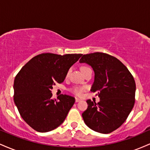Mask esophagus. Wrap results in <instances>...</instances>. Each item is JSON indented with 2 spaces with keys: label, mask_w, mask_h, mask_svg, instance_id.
<instances>
[{
  "label": "esophagus",
  "mask_w": 150,
  "mask_h": 150,
  "mask_svg": "<svg viewBox=\"0 0 150 150\" xmlns=\"http://www.w3.org/2000/svg\"><path fill=\"white\" fill-rule=\"evenodd\" d=\"M80 101V99H78V98H75V102L77 103V102H79Z\"/></svg>",
  "instance_id": "34e87169"
}]
</instances>
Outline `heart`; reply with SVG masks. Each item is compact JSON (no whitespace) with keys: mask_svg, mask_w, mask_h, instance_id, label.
<instances>
[{"mask_svg":"<svg viewBox=\"0 0 150 150\" xmlns=\"http://www.w3.org/2000/svg\"><path fill=\"white\" fill-rule=\"evenodd\" d=\"M86 68H87V67L82 66L81 67V70L85 69ZM83 90H84L83 88L81 87H74L71 89V92H73V94H76V95H81V94H82V92H83Z\"/></svg>","mask_w":150,"mask_h":150,"instance_id":"1","label":"heart"}]
</instances>
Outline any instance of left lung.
Wrapping results in <instances>:
<instances>
[{
    "instance_id": "1",
    "label": "left lung",
    "mask_w": 150,
    "mask_h": 150,
    "mask_svg": "<svg viewBox=\"0 0 150 150\" xmlns=\"http://www.w3.org/2000/svg\"><path fill=\"white\" fill-rule=\"evenodd\" d=\"M94 71L91 92H97V104L88 99V107L82 116L85 124L94 131L107 134L114 131L128 118L135 104V82L125 65L114 56L95 52L82 55Z\"/></svg>"
}]
</instances>
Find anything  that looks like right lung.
Returning a JSON list of instances; mask_svg holds the SVG:
<instances>
[{
    "mask_svg": "<svg viewBox=\"0 0 150 150\" xmlns=\"http://www.w3.org/2000/svg\"><path fill=\"white\" fill-rule=\"evenodd\" d=\"M82 55L41 53L27 62L15 76V104L23 120L36 131H51L64 121L75 98L61 94L52 99L51 89L64 81L69 68Z\"/></svg>",
    "mask_w": 150,
    "mask_h": 150,
    "instance_id": "right-lung-1",
    "label": "right lung"
}]
</instances>
